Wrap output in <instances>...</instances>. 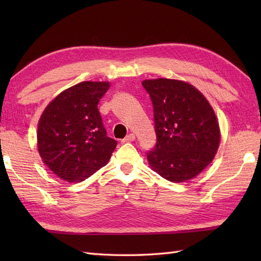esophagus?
Here are the masks:
<instances>
[{
    "label": "esophagus",
    "mask_w": 261,
    "mask_h": 261,
    "mask_svg": "<svg viewBox=\"0 0 261 261\" xmlns=\"http://www.w3.org/2000/svg\"><path fill=\"white\" fill-rule=\"evenodd\" d=\"M135 140H136V136L134 134H130V135H127L123 140H122V142H132Z\"/></svg>",
    "instance_id": "obj_1"
}]
</instances>
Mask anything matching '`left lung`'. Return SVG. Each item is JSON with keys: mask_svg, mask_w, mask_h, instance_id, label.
<instances>
[{"mask_svg": "<svg viewBox=\"0 0 261 261\" xmlns=\"http://www.w3.org/2000/svg\"><path fill=\"white\" fill-rule=\"evenodd\" d=\"M151 97L157 135L148 152L150 168L173 182L187 181L212 163L221 140L213 108L190 83L178 80L142 81Z\"/></svg>", "mask_w": 261, "mask_h": 261, "instance_id": "obj_1", "label": "left lung"}]
</instances>
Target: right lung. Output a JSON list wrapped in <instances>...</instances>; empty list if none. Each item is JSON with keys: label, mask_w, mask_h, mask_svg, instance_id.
I'll use <instances>...</instances> for the list:
<instances>
[{"label": "right lung", "mask_w": 261, "mask_h": 261, "mask_svg": "<svg viewBox=\"0 0 261 261\" xmlns=\"http://www.w3.org/2000/svg\"><path fill=\"white\" fill-rule=\"evenodd\" d=\"M109 87V82L79 83L43 110L38 122V151L59 178L85 180L109 163L118 142L107 136L97 109Z\"/></svg>", "instance_id": "obj_1"}]
</instances>
